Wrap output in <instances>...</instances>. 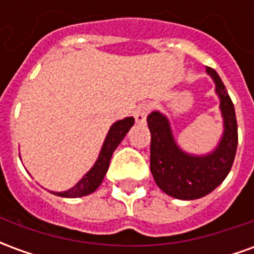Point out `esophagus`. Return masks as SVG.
<instances>
[{"label": "esophagus", "mask_w": 254, "mask_h": 254, "mask_svg": "<svg viewBox=\"0 0 254 254\" xmlns=\"http://www.w3.org/2000/svg\"><path fill=\"white\" fill-rule=\"evenodd\" d=\"M149 109H151V106L148 103H143V105H140L136 107V110H134V118H136V122L138 124H143L147 120V116H148Z\"/></svg>", "instance_id": "34e87169"}]
</instances>
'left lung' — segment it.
Wrapping results in <instances>:
<instances>
[{
    "mask_svg": "<svg viewBox=\"0 0 254 254\" xmlns=\"http://www.w3.org/2000/svg\"><path fill=\"white\" fill-rule=\"evenodd\" d=\"M207 73L215 81L223 117V134L212 152L191 155L182 151L165 114L152 111L147 117L151 132V173L166 194L180 200H196L216 189L231 170L237 152L238 127L234 105L218 73L212 67H207Z\"/></svg>",
    "mask_w": 254,
    "mask_h": 254,
    "instance_id": "8db88e82",
    "label": "left lung"
}]
</instances>
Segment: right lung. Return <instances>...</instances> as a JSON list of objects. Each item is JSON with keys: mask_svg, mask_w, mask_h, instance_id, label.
Returning <instances> with one entry per match:
<instances>
[{"mask_svg": "<svg viewBox=\"0 0 254 254\" xmlns=\"http://www.w3.org/2000/svg\"><path fill=\"white\" fill-rule=\"evenodd\" d=\"M133 124H134L133 117H127L124 120L114 122L110 127V130L107 133L105 143L100 149L99 156L95 162V165L91 167V170L87 174H84L83 178L73 188L65 191H52L53 194L60 197H67V198H74V197H83L94 193L99 188L103 178H105L106 173L109 170L111 155L116 151L118 144L121 143L124 137L127 136V133L133 127Z\"/></svg>", "mask_w": 254, "mask_h": 254, "instance_id": "obj_1", "label": "right lung"}]
</instances>
